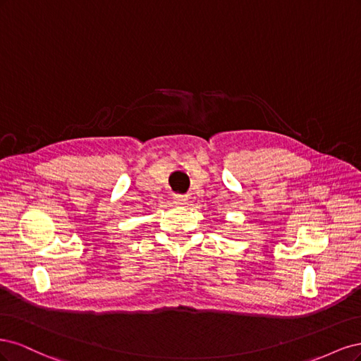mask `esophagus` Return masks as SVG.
Instances as JSON below:
<instances>
[{
  "mask_svg": "<svg viewBox=\"0 0 361 361\" xmlns=\"http://www.w3.org/2000/svg\"><path fill=\"white\" fill-rule=\"evenodd\" d=\"M174 203H176V204H185V203H187V195H182V194H174Z\"/></svg>",
  "mask_w": 361,
  "mask_h": 361,
  "instance_id": "1",
  "label": "esophagus"
}]
</instances>
